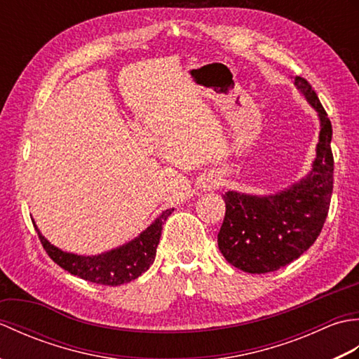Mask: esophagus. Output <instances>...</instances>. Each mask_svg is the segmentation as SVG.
<instances>
[{
	"instance_id": "34e87169",
	"label": "esophagus",
	"mask_w": 359,
	"mask_h": 359,
	"mask_svg": "<svg viewBox=\"0 0 359 359\" xmlns=\"http://www.w3.org/2000/svg\"><path fill=\"white\" fill-rule=\"evenodd\" d=\"M220 184H222V182H220L217 175L211 174V175H207V177L202 180V188L205 189V191H212V189L219 188Z\"/></svg>"
}]
</instances>
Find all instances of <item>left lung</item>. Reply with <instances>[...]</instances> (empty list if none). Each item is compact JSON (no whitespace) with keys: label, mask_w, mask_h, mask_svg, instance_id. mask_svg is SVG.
<instances>
[{"label":"left lung","mask_w":359,"mask_h":359,"mask_svg":"<svg viewBox=\"0 0 359 359\" xmlns=\"http://www.w3.org/2000/svg\"><path fill=\"white\" fill-rule=\"evenodd\" d=\"M294 85L321 121L311 171L284 191L253 196L228 191L225 219L217 234L220 253L251 274L276 271L307 251L321 233L333 191L332 123L316 93L302 77Z\"/></svg>","instance_id":"obj_1"}]
</instances>
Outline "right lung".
<instances>
[{
  "label": "right lung",
  "instance_id": "1",
  "mask_svg": "<svg viewBox=\"0 0 359 359\" xmlns=\"http://www.w3.org/2000/svg\"><path fill=\"white\" fill-rule=\"evenodd\" d=\"M172 211L174 208L165 210L147 230L131 242L97 256H79L53 247L38 230L34 220L32 222L46 253L57 265L74 276L94 282V284L114 287L137 279L149 269L156 259L157 245L163 230L162 225Z\"/></svg>",
  "mask_w": 359,
  "mask_h": 359
}]
</instances>
